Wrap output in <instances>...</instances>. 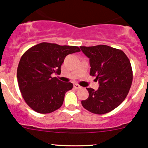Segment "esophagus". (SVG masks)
I'll list each match as a JSON object with an SVG mask.
<instances>
[{
  "mask_svg": "<svg viewBox=\"0 0 148 148\" xmlns=\"http://www.w3.org/2000/svg\"><path fill=\"white\" fill-rule=\"evenodd\" d=\"M74 88H75V89H80V88H81L82 87H81V86H79V84H74Z\"/></svg>",
  "mask_w": 148,
  "mask_h": 148,
  "instance_id": "1",
  "label": "esophagus"
}]
</instances>
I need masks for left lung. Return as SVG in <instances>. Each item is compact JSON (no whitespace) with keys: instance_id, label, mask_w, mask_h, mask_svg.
<instances>
[{"instance_id":"obj_1","label":"left lung","mask_w":148,"mask_h":148,"mask_svg":"<svg viewBox=\"0 0 148 148\" xmlns=\"http://www.w3.org/2000/svg\"><path fill=\"white\" fill-rule=\"evenodd\" d=\"M90 59V76H96L99 87L86 88L87 99L82 106L95 114H105L117 108L128 95L133 80L130 61L122 50L106 45L80 47Z\"/></svg>"}]
</instances>
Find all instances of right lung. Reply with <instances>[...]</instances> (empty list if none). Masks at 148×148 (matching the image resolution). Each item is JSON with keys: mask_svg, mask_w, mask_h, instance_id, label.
<instances>
[{"mask_svg": "<svg viewBox=\"0 0 148 148\" xmlns=\"http://www.w3.org/2000/svg\"><path fill=\"white\" fill-rule=\"evenodd\" d=\"M80 51L76 46L42 42L23 54L17 68L18 84L32 109L46 114L60 108L66 92L72 89L73 84L62 82L52 74H60L65 57Z\"/></svg>", "mask_w": 148, "mask_h": 148, "instance_id": "1", "label": "right lung"}]
</instances>
